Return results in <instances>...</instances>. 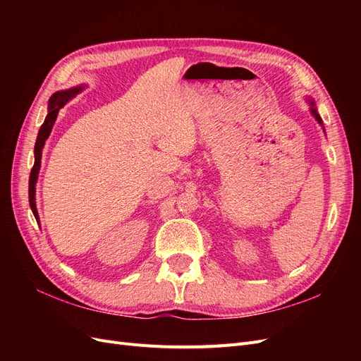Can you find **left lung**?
Masks as SVG:
<instances>
[{
  "label": "left lung",
  "instance_id": "left-lung-1",
  "mask_svg": "<svg viewBox=\"0 0 361 361\" xmlns=\"http://www.w3.org/2000/svg\"><path fill=\"white\" fill-rule=\"evenodd\" d=\"M309 104H310V113H312V116L316 118V122H318L321 126H322V129H324V125H322V118H321V116H319V113H318V110H316V105H314V101L313 99H310L309 97ZM324 133H325V129H324Z\"/></svg>",
  "mask_w": 361,
  "mask_h": 361
}]
</instances>
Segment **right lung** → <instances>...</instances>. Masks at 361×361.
I'll use <instances>...</instances> for the list:
<instances>
[{
	"instance_id": "right-lung-1",
	"label": "right lung",
	"mask_w": 361,
	"mask_h": 361,
	"mask_svg": "<svg viewBox=\"0 0 361 361\" xmlns=\"http://www.w3.org/2000/svg\"><path fill=\"white\" fill-rule=\"evenodd\" d=\"M85 85H76L72 87L69 90H60L56 92L51 97L48 102V114L45 117V122L40 126L39 134H37V140L35 145V166L31 169L30 173V183H28V197H30V207L32 214H35V218L39 221V214H37V207H36V183H37V178H39V170H40V159H42V150L43 146H45V141L48 140L52 126L56 123L57 116L60 108H63L66 105V102H69L71 99L81 93L84 90Z\"/></svg>"
}]
</instances>
